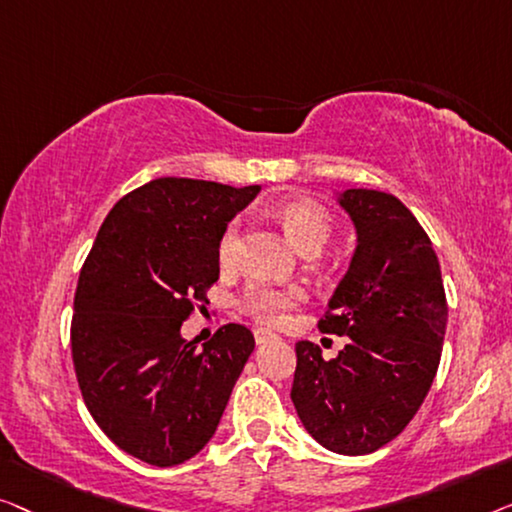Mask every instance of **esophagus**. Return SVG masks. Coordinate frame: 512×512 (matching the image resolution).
Listing matches in <instances>:
<instances>
[{"mask_svg": "<svg viewBox=\"0 0 512 512\" xmlns=\"http://www.w3.org/2000/svg\"><path fill=\"white\" fill-rule=\"evenodd\" d=\"M255 341L259 345L273 343V341H278V334H273V331H269V329H255Z\"/></svg>", "mask_w": 512, "mask_h": 512, "instance_id": "1", "label": "esophagus"}]
</instances>
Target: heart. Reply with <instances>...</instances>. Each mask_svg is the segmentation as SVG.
I'll use <instances>...</instances> for the list:
<instances>
[{
  "label": "heart",
  "instance_id": "b5f03b06",
  "mask_svg": "<svg viewBox=\"0 0 512 512\" xmlns=\"http://www.w3.org/2000/svg\"><path fill=\"white\" fill-rule=\"evenodd\" d=\"M278 220L283 222L285 232L294 241L301 253H318L331 236V215L325 206L315 204L311 199H290L278 206ZM241 250V222L232 220L220 234L218 241V262L222 269H232L239 262ZM306 299L304 287L299 285H273L253 283L243 292L241 306L248 315H253L262 325H280L287 313Z\"/></svg>",
  "mask_w": 512,
  "mask_h": 512
}]
</instances>
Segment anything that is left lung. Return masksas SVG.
<instances>
[{
	"label": "left lung",
	"instance_id": "1",
	"mask_svg": "<svg viewBox=\"0 0 512 512\" xmlns=\"http://www.w3.org/2000/svg\"><path fill=\"white\" fill-rule=\"evenodd\" d=\"M357 248L320 331L348 336L334 359L297 343L292 403L320 445L369 455L397 438L438 371L448 301L429 236L394 194L345 190Z\"/></svg>",
	"mask_w": 512,
	"mask_h": 512
}]
</instances>
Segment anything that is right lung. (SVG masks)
Masks as SVG:
<instances>
[{"label":"right lung","instance_id":"add662e5","mask_svg":"<svg viewBox=\"0 0 512 512\" xmlns=\"http://www.w3.org/2000/svg\"><path fill=\"white\" fill-rule=\"evenodd\" d=\"M259 185L157 178L122 197L85 259L71 357L99 429L141 462L176 466L211 441L255 338L225 325L197 348L181 325L220 276L218 241Z\"/></svg>","mask_w":512,"mask_h":512}]
</instances>
